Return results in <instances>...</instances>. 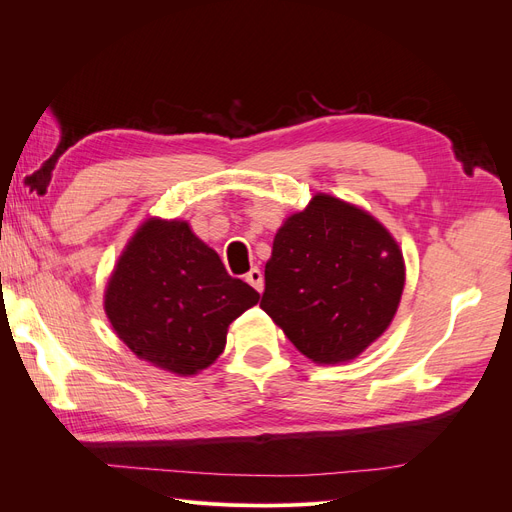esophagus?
Returning <instances> with one entry per match:
<instances>
[{
  "label": "esophagus",
  "instance_id": "esophagus-1",
  "mask_svg": "<svg viewBox=\"0 0 512 512\" xmlns=\"http://www.w3.org/2000/svg\"><path fill=\"white\" fill-rule=\"evenodd\" d=\"M245 282L258 292H262V288H265V280H262V271L258 267H254L250 273L245 275Z\"/></svg>",
  "mask_w": 512,
  "mask_h": 512
}]
</instances>
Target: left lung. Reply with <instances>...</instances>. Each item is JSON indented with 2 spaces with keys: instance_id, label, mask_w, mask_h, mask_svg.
<instances>
[{
  "instance_id": "obj_1",
  "label": "left lung",
  "mask_w": 512,
  "mask_h": 512,
  "mask_svg": "<svg viewBox=\"0 0 512 512\" xmlns=\"http://www.w3.org/2000/svg\"><path fill=\"white\" fill-rule=\"evenodd\" d=\"M404 284V254L386 226L318 192L277 228L260 307L307 359L337 365L391 327Z\"/></svg>"
}]
</instances>
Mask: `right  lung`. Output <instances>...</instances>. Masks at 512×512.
Instances as JSON below:
<instances>
[{"mask_svg":"<svg viewBox=\"0 0 512 512\" xmlns=\"http://www.w3.org/2000/svg\"><path fill=\"white\" fill-rule=\"evenodd\" d=\"M258 299L188 222L149 218L108 277L104 312L138 359L185 378L218 359L230 322Z\"/></svg>","mask_w":512,"mask_h":512,"instance_id":"right-lung-1","label":"right lung"}]
</instances>
